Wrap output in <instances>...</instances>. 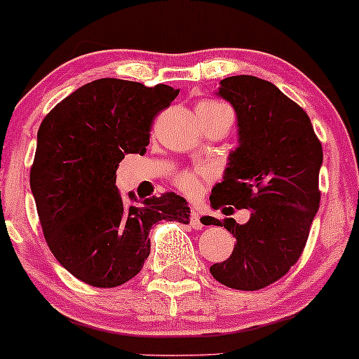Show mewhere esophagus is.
<instances>
[{
	"instance_id": "1",
	"label": "esophagus",
	"mask_w": 359,
	"mask_h": 359,
	"mask_svg": "<svg viewBox=\"0 0 359 359\" xmlns=\"http://www.w3.org/2000/svg\"><path fill=\"white\" fill-rule=\"evenodd\" d=\"M191 226L194 228V230H201V228L204 226L203 222H201L199 212H196V211H192V212H191Z\"/></svg>"
}]
</instances>
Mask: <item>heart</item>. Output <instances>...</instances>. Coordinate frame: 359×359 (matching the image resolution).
Masks as SVG:
<instances>
[{
    "label": "heart",
    "mask_w": 359,
    "mask_h": 359,
    "mask_svg": "<svg viewBox=\"0 0 359 359\" xmlns=\"http://www.w3.org/2000/svg\"><path fill=\"white\" fill-rule=\"evenodd\" d=\"M198 110H206V112H216V110H230L226 105L219 104L215 100H204L198 105ZM210 175V170L206 167H198L194 170L182 172L177 177V186L180 191H184L189 196L199 194L201 189H203V180Z\"/></svg>",
    "instance_id": "b5f03b06"
}]
</instances>
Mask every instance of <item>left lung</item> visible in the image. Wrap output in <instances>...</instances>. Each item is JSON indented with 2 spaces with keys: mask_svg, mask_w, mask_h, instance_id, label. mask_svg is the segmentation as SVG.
Here are the masks:
<instances>
[{
  "mask_svg": "<svg viewBox=\"0 0 359 359\" xmlns=\"http://www.w3.org/2000/svg\"><path fill=\"white\" fill-rule=\"evenodd\" d=\"M216 95L235 109L238 147L212 187L211 206L250 210V218L238 224L204 216V224L224 226L237 238L230 257L210 273L228 288L262 290L288 273L305 249L320 204L322 144L305 110L271 81L228 76Z\"/></svg>",
  "mask_w": 359,
  "mask_h": 359,
  "instance_id": "left-lung-1",
  "label": "left lung"
}]
</instances>
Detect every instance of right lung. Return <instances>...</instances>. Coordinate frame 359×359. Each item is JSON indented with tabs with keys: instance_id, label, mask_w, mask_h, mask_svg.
<instances>
[{
	"instance_id": "add662e5",
	"label": "right lung",
	"mask_w": 359,
	"mask_h": 359,
	"mask_svg": "<svg viewBox=\"0 0 359 359\" xmlns=\"http://www.w3.org/2000/svg\"><path fill=\"white\" fill-rule=\"evenodd\" d=\"M179 95L168 85L102 78L74 90L37 133L30 189L47 245L74 278L97 288L124 285L149 255L155 223L187 224V201L167 192L129 201L116 172L129 153L147 151L153 119Z\"/></svg>"
}]
</instances>
